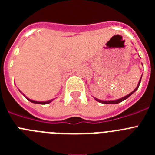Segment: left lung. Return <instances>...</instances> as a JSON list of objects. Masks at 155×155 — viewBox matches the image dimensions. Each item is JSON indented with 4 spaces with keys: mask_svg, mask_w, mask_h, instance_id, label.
<instances>
[{
    "mask_svg": "<svg viewBox=\"0 0 155 155\" xmlns=\"http://www.w3.org/2000/svg\"><path fill=\"white\" fill-rule=\"evenodd\" d=\"M141 78H142V75H141ZM141 78H140V79L139 82H138V84H137V86L136 88H135V89H134L132 92H130V94H128L127 95H126V96L123 97V98H119V99H116V100H111V101H103V100H100V99H98V98H94V99L96 100V101H98V102H101V103H103V104H118V103H120V102H123V101H124L125 99L128 98L130 96L131 94H134V93L138 89L140 84V81H141Z\"/></svg>",
    "mask_w": 155,
    "mask_h": 155,
    "instance_id": "left-lung-1",
    "label": "left lung"
}]
</instances>
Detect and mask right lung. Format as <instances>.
<instances>
[{"instance_id": "obj_1", "label": "right lung", "mask_w": 155, "mask_h": 155, "mask_svg": "<svg viewBox=\"0 0 155 155\" xmlns=\"http://www.w3.org/2000/svg\"><path fill=\"white\" fill-rule=\"evenodd\" d=\"M20 92H21V91H20ZM23 94V93H22ZM23 95H24L25 97V98H27V99L28 100V101H30V102H32V103H35V104H41V105H46V104H49V103H50V102H52V101H53V99H51V100H49V101H43V102H39V101H35V100H32V99H30V98H27L26 96H25V95L24 94H23Z\"/></svg>"}]
</instances>
